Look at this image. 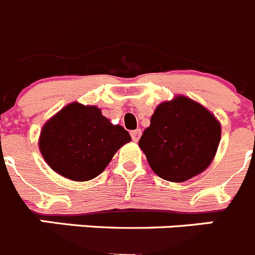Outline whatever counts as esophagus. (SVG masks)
<instances>
[{
  "label": "esophagus",
  "mask_w": 255,
  "mask_h": 255,
  "mask_svg": "<svg viewBox=\"0 0 255 255\" xmlns=\"http://www.w3.org/2000/svg\"><path fill=\"white\" fill-rule=\"evenodd\" d=\"M140 136H141V130L140 129H136L134 130V131H131V137L134 141H137V140L140 139Z\"/></svg>",
  "instance_id": "34e87169"
}]
</instances>
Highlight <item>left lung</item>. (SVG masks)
Segmentation results:
<instances>
[{
  "instance_id": "obj_1",
  "label": "left lung",
  "mask_w": 255,
  "mask_h": 255,
  "mask_svg": "<svg viewBox=\"0 0 255 255\" xmlns=\"http://www.w3.org/2000/svg\"><path fill=\"white\" fill-rule=\"evenodd\" d=\"M221 139V124L211 111L178 95L156 106L139 148L156 176L184 182L212 163Z\"/></svg>"
}]
</instances>
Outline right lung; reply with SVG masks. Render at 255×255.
<instances>
[{
  "mask_svg": "<svg viewBox=\"0 0 255 255\" xmlns=\"http://www.w3.org/2000/svg\"><path fill=\"white\" fill-rule=\"evenodd\" d=\"M131 136L114 125L97 106L72 102L41 128L39 150L51 169L64 178H96Z\"/></svg>",
  "mask_w": 255,
  "mask_h": 255,
  "instance_id": "1",
  "label": "right lung"
}]
</instances>
